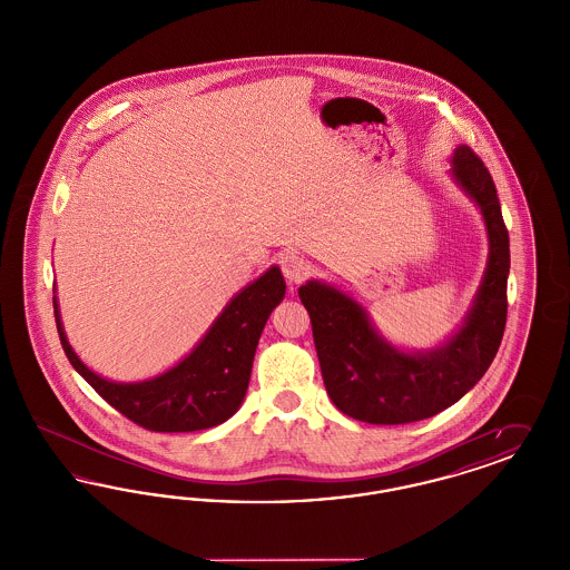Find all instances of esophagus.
I'll list each match as a JSON object with an SVG mask.
<instances>
[{
  "label": "esophagus",
  "instance_id": "esophagus-1",
  "mask_svg": "<svg viewBox=\"0 0 570 570\" xmlns=\"http://www.w3.org/2000/svg\"><path fill=\"white\" fill-rule=\"evenodd\" d=\"M279 267L288 284H301L309 275V263L297 252H286L279 256Z\"/></svg>",
  "mask_w": 570,
  "mask_h": 570
}]
</instances>
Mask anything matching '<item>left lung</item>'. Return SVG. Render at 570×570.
<instances>
[{
  "instance_id": "8db88e82",
  "label": "left lung",
  "mask_w": 570,
  "mask_h": 570,
  "mask_svg": "<svg viewBox=\"0 0 570 570\" xmlns=\"http://www.w3.org/2000/svg\"><path fill=\"white\" fill-rule=\"evenodd\" d=\"M451 179L479 207L488 230V267L458 331L432 351L391 344L370 312L321 279H307L298 298L309 312L326 393L344 414L372 425H404L453 406L483 379L507 325L509 230L485 164L460 145Z\"/></svg>"
}]
</instances>
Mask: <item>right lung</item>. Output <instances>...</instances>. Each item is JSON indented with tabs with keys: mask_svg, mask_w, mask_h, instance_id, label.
<instances>
[{
	"mask_svg": "<svg viewBox=\"0 0 570 570\" xmlns=\"http://www.w3.org/2000/svg\"><path fill=\"white\" fill-rule=\"evenodd\" d=\"M284 295L286 282L273 265L226 303L177 365L138 382L102 379L82 363L66 337L57 297L55 323L68 361L110 406L151 432H198L228 421L244 404L261 333Z\"/></svg>",
	"mask_w": 570,
	"mask_h": 570,
	"instance_id": "obj_1",
	"label": "right lung"
}]
</instances>
